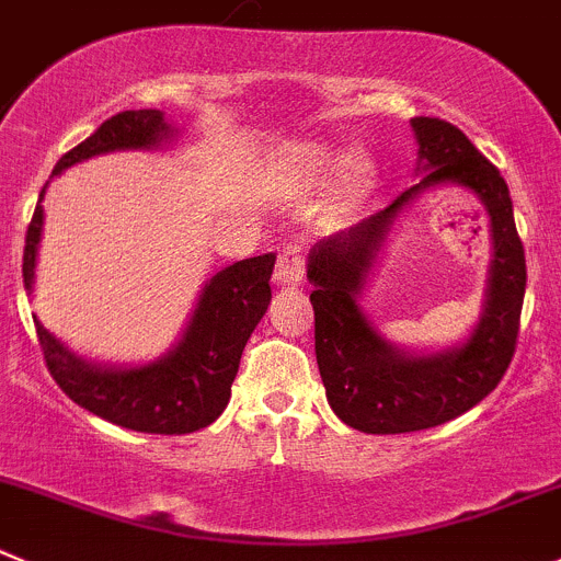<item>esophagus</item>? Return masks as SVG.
Listing matches in <instances>:
<instances>
[{
    "label": "esophagus",
    "mask_w": 561,
    "mask_h": 561,
    "mask_svg": "<svg viewBox=\"0 0 561 561\" xmlns=\"http://www.w3.org/2000/svg\"><path fill=\"white\" fill-rule=\"evenodd\" d=\"M304 282V260L298 254V249L287 247L285 252L279 254L274 268V285L276 287H301Z\"/></svg>",
    "instance_id": "1"
}]
</instances>
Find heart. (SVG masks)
Masks as SVG:
<instances>
[{
	"label": "heart",
	"mask_w": 561,
	"mask_h": 561,
	"mask_svg": "<svg viewBox=\"0 0 561 561\" xmlns=\"http://www.w3.org/2000/svg\"><path fill=\"white\" fill-rule=\"evenodd\" d=\"M336 165L329 188L331 214L345 216L367 199L378 181V167L367 150H351L340 159V150L323 139H287L263 156V178L279 197H307L323 183Z\"/></svg>",
	"instance_id": "1"
}]
</instances>
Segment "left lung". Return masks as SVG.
<instances>
[{"label":"left lung","instance_id":"8db88e82","mask_svg":"<svg viewBox=\"0 0 561 561\" xmlns=\"http://www.w3.org/2000/svg\"><path fill=\"white\" fill-rule=\"evenodd\" d=\"M416 183L380 214L309 249L314 287V356L331 411L347 427L373 436L427 431L485 400L515 353L526 293L524 243L513 199L496 167L453 123L413 117ZM460 185L481 199L492 236L481 314L463 341L447 348L391 343L360 307L368 279L396 221L419 193Z\"/></svg>","mask_w":561,"mask_h":561}]
</instances>
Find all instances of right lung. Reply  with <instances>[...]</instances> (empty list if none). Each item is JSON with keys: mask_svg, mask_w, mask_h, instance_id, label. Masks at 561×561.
Returning <instances> with one entry per match:
<instances>
[{"mask_svg": "<svg viewBox=\"0 0 561 561\" xmlns=\"http://www.w3.org/2000/svg\"><path fill=\"white\" fill-rule=\"evenodd\" d=\"M181 136L183 130L159 108L119 112L70 153H65L48 183L73 164L95 156L119 150H170ZM48 183L37 197L35 216L26 230L21 271L30 298L35 290L37 252L46 219L41 203ZM274 263L276 254L268 252L216 271L210 279H205L175 345L150 362L112 364L87 358L46 329L37 314H32L48 373L76 405L87 408L112 425L161 436H183L208 427L230 402L243 347L268 309V279L274 274Z\"/></svg>", "mask_w": 561, "mask_h": 561, "instance_id": "1", "label": "right lung"}]
</instances>
